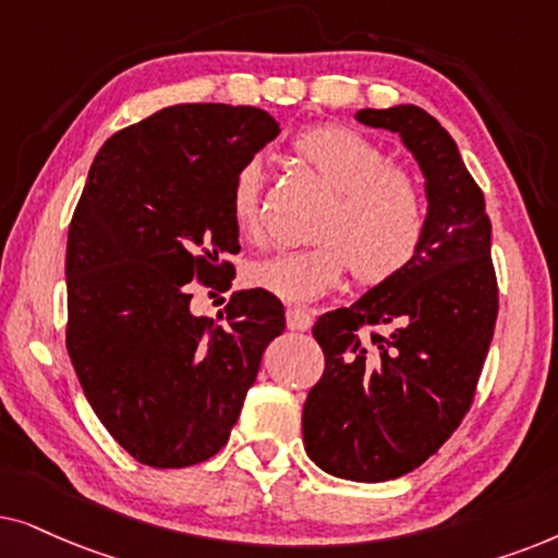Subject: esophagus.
I'll list each match as a JSON object with an SVG mask.
<instances>
[{
    "label": "esophagus",
    "mask_w": 558,
    "mask_h": 558,
    "mask_svg": "<svg viewBox=\"0 0 558 558\" xmlns=\"http://www.w3.org/2000/svg\"><path fill=\"white\" fill-rule=\"evenodd\" d=\"M286 324L291 331H306V329H311V324H314V316H311V311H306V308L293 306L286 311Z\"/></svg>",
    "instance_id": "obj_1"
}]
</instances>
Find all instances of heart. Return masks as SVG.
Listing matches in <instances>:
<instances>
[{
    "mask_svg": "<svg viewBox=\"0 0 558 558\" xmlns=\"http://www.w3.org/2000/svg\"><path fill=\"white\" fill-rule=\"evenodd\" d=\"M293 153L331 191L306 247L280 250L247 267V283L288 303L333 291L349 270L360 288L390 283L418 257L428 229V198L418 178L360 132L322 124L293 140ZM265 168L236 170L229 211L242 240H263Z\"/></svg>",
    "mask_w": 558,
    "mask_h": 558,
    "instance_id": "heart-1",
    "label": "heart"
}]
</instances>
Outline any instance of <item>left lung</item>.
<instances>
[{
    "label": "left lung",
    "instance_id": "1",
    "mask_svg": "<svg viewBox=\"0 0 558 558\" xmlns=\"http://www.w3.org/2000/svg\"><path fill=\"white\" fill-rule=\"evenodd\" d=\"M356 119L415 155L428 229L405 272L314 324L324 375L303 405V447L333 477L385 482L436 454L470 413L500 291L485 196L449 132L413 104Z\"/></svg>",
    "mask_w": 558,
    "mask_h": 558
}]
</instances>
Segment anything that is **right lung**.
Returning <instances> with one entry per match:
<instances>
[{
    "instance_id": "obj_1",
    "label": "right lung",
    "mask_w": 558,
    "mask_h": 558,
    "mask_svg": "<svg viewBox=\"0 0 558 558\" xmlns=\"http://www.w3.org/2000/svg\"><path fill=\"white\" fill-rule=\"evenodd\" d=\"M278 135L263 109L175 104L114 132L88 170L65 250V349L88 405L140 464L217 454L286 329L263 288L234 293L217 322L191 314L193 283L232 286V181Z\"/></svg>"
}]
</instances>
